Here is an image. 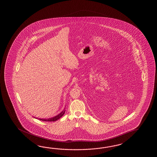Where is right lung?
<instances>
[{"label":"right lung","mask_w":157,"mask_h":157,"mask_svg":"<svg viewBox=\"0 0 157 157\" xmlns=\"http://www.w3.org/2000/svg\"><path fill=\"white\" fill-rule=\"evenodd\" d=\"M65 109L64 110H63L60 114H59L58 115H57L56 116H55V117H52V118H49V119H39V120L41 121H48V122H52V121H56L58 120V119H59L60 117H62L64 115V114L65 113Z\"/></svg>","instance_id":"1"}]
</instances>
